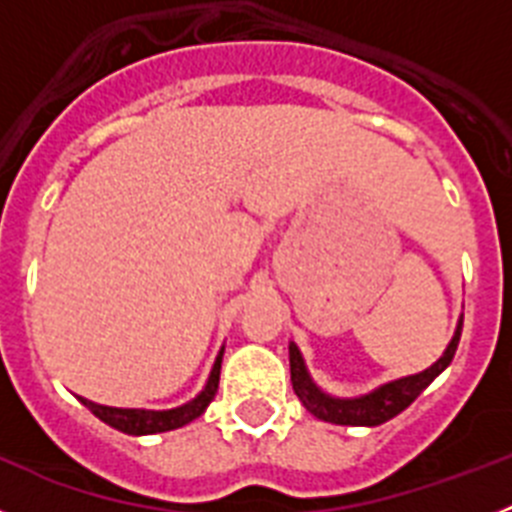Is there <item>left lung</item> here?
<instances>
[{"label":"left lung","mask_w":512,"mask_h":512,"mask_svg":"<svg viewBox=\"0 0 512 512\" xmlns=\"http://www.w3.org/2000/svg\"><path fill=\"white\" fill-rule=\"evenodd\" d=\"M461 325L464 318L456 325V333L451 338V343L446 346L441 359L433 366H428L425 372L410 374V377L395 379V382H387L382 387H377L369 395L361 397H333L325 395L318 384L312 382L310 372H307L305 359H302L300 348L295 343H289V372H292V387H295V395L300 397L302 405L310 410L315 418L325 420V423L336 425H382L390 418L400 415L402 410L408 408L410 402H415V397L438 377V374L451 364L456 354V346H459L461 338Z\"/></svg>","instance_id":"8db88e82"}]
</instances>
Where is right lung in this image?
I'll return each mask as SVG.
<instances>
[{
  "label": "right lung",
  "instance_id": "obj_1",
  "mask_svg": "<svg viewBox=\"0 0 512 512\" xmlns=\"http://www.w3.org/2000/svg\"><path fill=\"white\" fill-rule=\"evenodd\" d=\"M220 364H223V348L217 354L215 364H212V372L207 377L205 390L194 400L184 402L179 408L171 410H140V408H107V405H97L92 400H84L79 397L94 415H97L102 423L112 425L117 431L128 433V436H151V433H164L174 431V428H182V425L192 423L194 418H200L207 410L212 400H215L217 382H220Z\"/></svg>",
  "mask_w": 512,
  "mask_h": 512
}]
</instances>
